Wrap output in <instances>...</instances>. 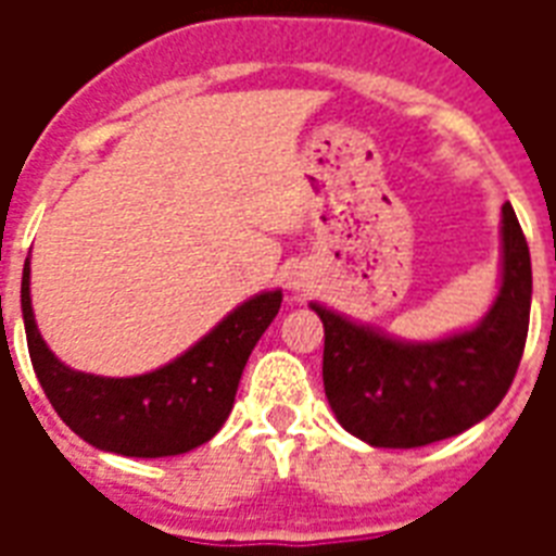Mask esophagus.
<instances>
[{
	"label": "esophagus",
	"mask_w": 556,
	"mask_h": 556,
	"mask_svg": "<svg viewBox=\"0 0 556 556\" xmlns=\"http://www.w3.org/2000/svg\"><path fill=\"white\" fill-rule=\"evenodd\" d=\"M288 288H291L294 294H305V291H312L314 288V279L308 277V274H303V270H296V274H291V279H288Z\"/></svg>",
	"instance_id": "1"
}]
</instances>
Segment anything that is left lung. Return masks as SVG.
<instances>
[{
    "label": "left lung",
    "instance_id": "8db88e82",
    "mask_svg": "<svg viewBox=\"0 0 556 556\" xmlns=\"http://www.w3.org/2000/svg\"><path fill=\"white\" fill-rule=\"evenodd\" d=\"M326 329L323 387L340 427L371 447L450 439L500 406L522 361L531 317V253L502 204V279L491 312L450 338L395 340L312 303Z\"/></svg>",
    "mask_w": 556,
    "mask_h": 556
}]
</instances>
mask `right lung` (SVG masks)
Listing matches in <instances>:
<instances>
[{
	"mask_svg": "<svg viewBox=\"0 0 556 556\" xmlns=\"http://www.w3.org/2000/svg\"><path fill=\"white\" fill-rule=\"evenodd\" d=\"M279 303V288L262 291L167 366L135 378H103L65 366L46 346L30 308V260L22 268V320L39 387L83 441L132 458L181 456L222 430L244 364Z\"/></svg>",
	"mask_w": 556,
	"mask_h": 556,
	"instance_id": "1",
	"label": "right lung"
}]
</instances>
